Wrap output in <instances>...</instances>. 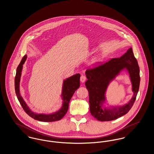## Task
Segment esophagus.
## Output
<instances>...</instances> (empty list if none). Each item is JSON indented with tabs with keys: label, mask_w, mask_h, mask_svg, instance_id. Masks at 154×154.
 I'll use <instances>...</instances> for the list:
<instances>
[{
	"label": "esophagus",
	"mask_w": 154,
	"mask_h": 154,
	"mask_svg": "<svg viewBox=\"0 0 154 154\" xmlns=\"http://www.w3.org/2000/svg\"><path fill=\"white\" fill-rule=\"evenodd\" d=\"M85 80H86V77L85 75H82L80 77L81 82L83 83V82H84L85 81Z\"/></svg>",
	"instance_id": "esophagus-1"
}]
</instances>
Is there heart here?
I'll return each instance as SVG.
<instances>
[{
    "label": "heart",
    "instance_id": "1",
    "mask_svg": "<svg viewBox=\"0 0 154 154\" xmlns=\"http://www.w3.org/2000/svg\"><path fill=\"white\" fill-rule=\"evenodd\" d=\"M99 57L98 56H95L91 59L90 63L92 65H95L96 63H97V62H99Z\"/></svg>",
    "mask_w": 154,
    "mask_h": 154
}]
</instances>
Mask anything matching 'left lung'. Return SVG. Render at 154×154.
<instances>
[{"mask_svg":"<svg viewBox=\"0 0 154 154\" xmlns=\"http://www.w3.org/2000/svg\"><path fill=\"white\" fill-rule=\"evenodd\" d=\"M124 71L129 74L131 81L134 93L132 98L124 105L109 106L105 96L107 88L110 83ZM85 75L88 79L85 85L89 93V110L91 115L97 120H114L124 116L131 110L137 95L140 81L139 66L132 47L120 58L112 59L102 65L87 70Z\"/></svg>","mask_w":154,"mask_h":154,"instance_id":"left-lung-1","label":"left lung"}]
</instances>
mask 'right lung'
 <instances>
[{"label":"right lung","instance_id":"1","mask_svg":"<svg viewBox=\"0 0 154 154\" xmlns=\"http://www.w3.org/2000/svg\"><path fill=\"white\" fill-rule=\"evenodd\" d=\"M27 58V55H25L22 59L20 65L18 66L16 71V75L15 77V91L18 101L20 103L23 109L26 113L29 115L30 117L42 122H53L61 119L66 114L68 108L70 100L73 95L75 91L80 86V74H76L66 79L63 81L61 99L62 106L57 111L52 113H37L35 112L30 109L26 103L23 99L20 93V80L22 74L23 65Z\"/></svg>","mask_w":154,"mask_h":154}]
</instances>
